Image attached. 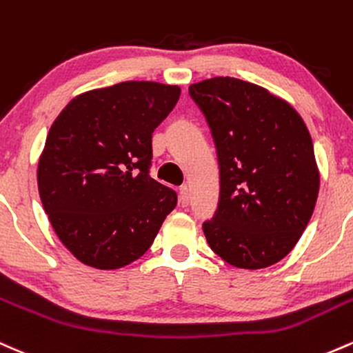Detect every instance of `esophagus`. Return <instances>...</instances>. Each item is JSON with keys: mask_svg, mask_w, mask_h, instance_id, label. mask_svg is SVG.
<instances>
[{"mask_svg": "<svg viewBox=\"0 0 353 353\" xmlns=\"http://www.w3.org/2000/svg\"><path fill=\"white\" fill-rule=\"evenodd\" d=\"M179 203H181V206H188V204H189V188H188V185H181Z\"/></svg>", "mask_w": 353, "mask_h": 353, "instance_id": "esophagus-1", "label": "esophagus"}]
</instances>
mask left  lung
Wrapping results in <instances>:
<instances>
[{
	"label": "left lung",
	"mask_w": 353,
	"mask_h": 353,
	"mask_svg": "<svg viewBox=\"0 0 353 353\" xmlns=\"http://www.w3.org/2000/svg\"><path fill=\"white\" fill-rule=\"evenodd\" d=\"M206 117L219 164V203L204 221L208 245L236 268L283 259L303 234L320 174L298 112L266 88L233 77L189 87Z\"/></svg>",
	"instance_id": "obj_1"
}]
</instances>
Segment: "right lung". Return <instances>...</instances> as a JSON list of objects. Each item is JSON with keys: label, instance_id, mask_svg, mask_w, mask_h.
I'll return each instance as SVG.
<instances>
[{"label": "right lung", "instance_id": "obj_1", "mask_svg": "<svg viewBox=\"0 0 353 353\" xmlns=\"http://www.w3.org/2000/svg\"><path fill=\"white\" fill-rule=\"evenodd\" d=\"M177 85L122 82L75 97L50 127L38 191L60 241L83 265L117 270L149 250L177 194L149 174L152 132Z\"/></svg>", "mask_w": 353, "mask_h": 353}]
</instances>
